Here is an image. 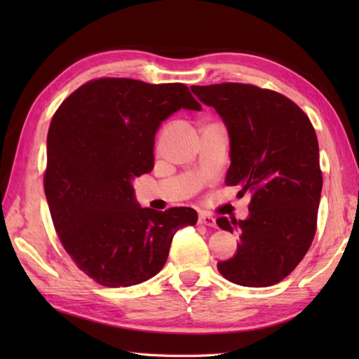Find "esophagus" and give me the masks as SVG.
I'll use <instances>...</instances> for the list:
<instances>
[{
  "label": "esophagus",
  "mask_w": 359,
  "mask_h": 359,
  "mask_svg": "<svg viewBox=\"0 0 359 359\" xmlns=\"http://www.w3.org/2000/svg\"><path fill=\"white\" fill-rule=\"evenodd\" d=\"M199 224L207 225V226H216V219L210 215H201L199 216Z\"/></svg>",
  "instance_id": "obj_1"
}]
</instances>
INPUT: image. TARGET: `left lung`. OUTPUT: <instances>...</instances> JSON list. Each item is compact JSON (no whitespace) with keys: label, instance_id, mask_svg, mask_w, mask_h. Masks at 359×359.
<instances>
[{"label":"left lung","instance_id":"8db88e82","mask_svg":"<svg viewBox=\"0 0 359 359\" xmlns=\"http://www.w3.org/2000/svg\"><path fill=\"white\" fill-rule=\"evenodd\" d=\"M191 89L217 111L230 134L225 184L241 187L238 196L253 194L245 220H216L241 238L236 255L217 270L243 287L278 284L302 261L316 233L323 171L315 128L276 90L245 83Z\"/></svg>","mask_w":359,"mask_h":359}]
</instances>
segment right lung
<instances>
[{
  "label": "right lung",
  "instance_id": "add662e5",
  "mask_svg": "<svg viewBox=\"0 0 359 359\" xmlns=\"http://www.w3.org/2000/svg\"><path fill=\"white\" fill-rule=\"evenodd\" d=\"M202 106L182 83L90 80L60 104L48 133L44 193L75 265L104 287L140 284L163 269L174 234L196 225L193 208H140L133 180L154 168L160 123Z\"/></svg>",
  "mask_w": 359,
  "mask_h": 359
}]
</instances>
